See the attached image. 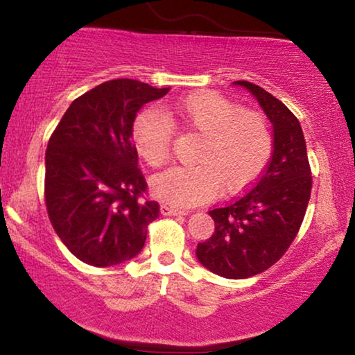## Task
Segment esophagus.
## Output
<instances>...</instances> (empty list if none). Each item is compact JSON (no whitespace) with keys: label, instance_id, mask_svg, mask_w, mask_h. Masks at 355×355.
I'll return each mask as SVG.
<instances>
[{"label":"esophagus","instance_id":"34e87169","mask_svg":"<svg viewBox=\"0 0 355 355\" xmlns=\"http://www.w3.org/2000/svg\"><path fill=\"white\" fill-rule=\"evenodd\" d=\"M159 210L164 216H181V215H187L186 210H181V208H176L173 205H168V203H163L162 207H159Z\"/></svg>","mask_w":355,"mask_h":355}]
</instances>
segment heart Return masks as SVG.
<instances>
[{"instance_id": "b5f03b06", "label": "heart", "mask_w": 355, "mask_h": 355, "mask_svg": "<svg viewBox=\"0 0 355 355\" xmlns=\"http://www.w3.org/2000/svg\"><path fill=\"white\" fill-rule=\"evenodd\" d=\"M169 118L203 135L196 166H176L153 178L152 191L173 207H193L223 191H244L263 173L273 155V134L263 114L244 110L216 92L200 90L166 106ZM140 157L158 168L169 159L173 124L155 110L140 113L132 125Z\"/></svg>"}]
</instances>
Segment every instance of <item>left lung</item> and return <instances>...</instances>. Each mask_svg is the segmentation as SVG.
I'll return each instance as SVG.
<instances>
[{"label":"left lung","mask_w":355,"mask_h":355,"mask_svg":"<svg viewBox=\"0 0 355 355\" xmlns=\"http://www.w3.org/2000/svg\"><path fill=\"white\" fill-rule=\"evenodd\" d=\"M232 84L249 90L270 119L273 155L249 192L208 211L215 232L196 254L211 273L244 279L268 270L293 244L310 200L312 173L302 128L288 106L250 82Z\"/></svg>","instance_id":"obj_1"}]
</instances>
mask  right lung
<instances>
[{
    "instance_id": "add662e5",
    "label": "right lung",
    "mask_w": 355,
    "mask_h": 355,
    "mask_svg": "<svg viewBox=\"0 0 355 355\" xmlns=\"http://www.w3.org/2000/svg\"><path fill=\"white\" fill-rule=\"evenodd\" d=\"M169 87L116 79L72 101L45 155V202L56 234L72 255L92 266L134 259L159 213L144 200L132 125L139 110Z\"/></svg>"
}]
</instances>
